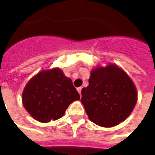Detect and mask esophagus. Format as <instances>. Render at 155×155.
<instances>
[{
  "label": "esophagus",
  "mask_w": 155,
  "mask_h": 155,
  "mask_svg": "<svg viewBox=\"0 0 155 155\" xmlns=\"http://www.w3.org/2000/svg\"><path fill=\"white\" fill-rule=\"evenodd\" d=\"M81 90H82V88L81 87H79L77 89V90H78V92L79 93V94H80V96L81 97Z\"/></svg>",
  "instance_id": "obj_1"
}]
</instances>
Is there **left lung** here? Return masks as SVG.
<instances>
[{
	"label": "left lung",
	"mask_w": 155,
	"mask_h": 155,
	"mask_svg": "<svg viewBox=\"0 0 155 155\" xmlns=\"http://www.w3.org/2000/svg\"><path fill=\"white\" fill-rule=\"evenodd\" d=\"M81 102L89 119L102 127H115L130 115L138 101L136 86L123 69L108 63L90 72Z\"/></svg>",
	"instance_id": "1"
}]
</instances>
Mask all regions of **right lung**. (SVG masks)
<instances>
[{
  "label": "right lung",
  "mask_w": 155,
  "mask_h": 155,
  "mask_svg": "<svg viewBox=\"0 0 155 155\" xmlns=\"http://www.w3.org/2000/svg\"><path fill=\"white\" fill-rule=\"evenodd\" d=\"M79 99L71 79L58 67L38 72L27 82L22 93L25 109L43 123L59 119L70 104Z\"/></svg>",
  "instance_id": "add662e5"
}]
</instances>
